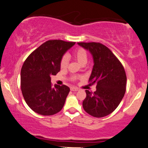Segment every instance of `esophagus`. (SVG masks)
<instances>
[{"label": "esophagus", "mask_w": 148, "mask_h": 148, "mask_svg": "<svg viewBox=\"0 0 148 148\" xmlns=\"http://www.w3.org/2000/svg\"><path fill=\"white\" fill-rule=\"evenodd\" d=\"M70 90L72 91H74V92H76V91H78L79 89L78 88H76V87H71L70 88Z\"/></svg>", "instance_id": "obj_1"}]
</instances>
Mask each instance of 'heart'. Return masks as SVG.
Wrapping results in <instances>:
<instances>
[{
	"label": "heart",
	"mask_w": 148,
	"mask_h": 148,
	"mask_svg": "<svg viewBox=\"0 0 148 148\" xmlns=\"http://www.w3.org/2000/svg\"><path fill=\"white\" fill-rule=\"evenodd\" d=\"M73 56L79 64H86L88 60V55L86 50L83 48H78L74 51ZM68 66V58L67 56H64L60 62V67L62 69H66Z\"/></svg>",
	"instance_id": "obj_1"
}]
</instances>
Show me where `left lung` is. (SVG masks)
<instances>
[{
  "mask_svg": "<svg viewBox=\"0 0 148 148\" xmlns=\"http://www.w3.org/2000/svg\"><path fill=\"white\" fill-rule=\"evenodd\" d=\"M78 44L89 51L92 56L94 65L89 82L97 84L94 93L86 90L83 108L91 116L103 117L115 111L124 97L127 83L125 72L119 60L105 45L95 42Z\"/></svg>",
  "mask_w": 148,
  "mask_h": 148,
  "instance_id": "left-lung-1",
  "label": "left lung"
}]
</instances>
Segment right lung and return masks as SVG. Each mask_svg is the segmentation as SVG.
Returning a JSON list of instances; mask_svg holds the SVG:
<instances>
[{
    "mask_svg": "<svg viewBox=\"0 0 148 148\" xmlns=\"http://www.w3.org/2000/svg\"><path fill=\"white\" fill-rule=\"evenodd\" d=\"M75 42L49 40L29 56L21 71V88L25 101L35 113L52 115L61 111L70 88L51 86V76L60 70L63 56Z\"/></svg>",
    "mask_w": 148,
    "mask_h": 148,
    "instance_id": "right-lung-1",
    "label": "right lung"
}]
</instances>
